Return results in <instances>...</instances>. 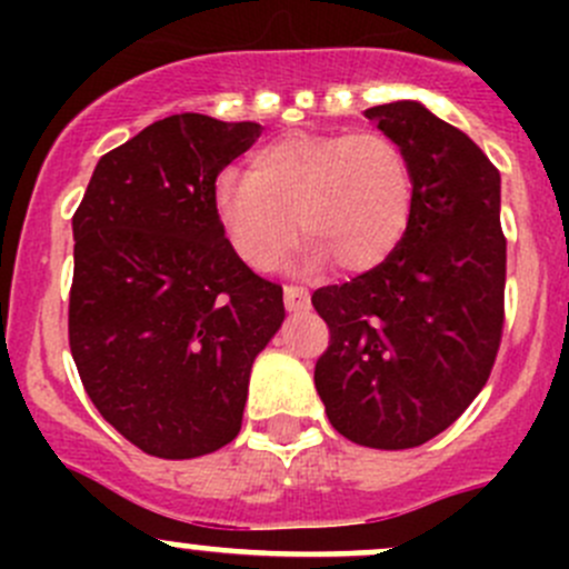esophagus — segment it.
Wrapping results in <instances>:
<instances>
[{
	"mask_svg": "<svg viewBox=\"0 0 569 569\" xmlns=\"http://www.w3.org/2000/svg\"><path fill=\"white\" fill-rule=\"evenodd\" d=\"M283 300L289 311H306V308L311 306V295H308V289H302V286H286Z\"/></svg>",
	"mask_w": 569,
	"mask_h": 569,
	"instance_id": "esophagus-1",
	"label": "esophagus"
}]
</instances>
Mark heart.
<instances>
[{
  "instance_id": "b5f03b06",
  "label": "heart",
  "mask_w": 569,
  "mask_h": 569,
  "mask_svg": "<svg viewBox=\"0 0 569 569\" xmlns=\"http://www.w3.org/2000/svg\"><path fill=\"white\" fill-rule=\"evenodd\" d=\"M217 217L252 269H274L308 239V258L363 272L391 256L412 211V168L386 131L278 137L250 157L248 176L217 181Z\"/></svg>"
}]
</instances>
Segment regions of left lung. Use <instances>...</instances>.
Wrapping results in <instances>:
<instances>
[{"label": "left lung", "instance_id": "left-lung-1", "mask_svg": "<svg viewBox=\"0 0 569 569\" xmlns=\"http://www.w3.org/2000/svg\"><path fill=\"white\" fill-rule=\"evenodd\" d=\"M363 114L405 148L412 211L386 261L313 291L330 327L313 382L343 438L396 451L449 429L496 363L507 286L501 176L418 101Z\"/></svg>", "mask_w": 569, "mask_h": 569}]
</instances>
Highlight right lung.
Listing matches in <instances>:
<instances>
[{
    "label": "right lung",
    "instance_id": "obj_1",
    "mask_svg": "<svg viewBox=\"0 0 569 569\" xmlns=\"http://www.w3.org/2000/svg\"><path fill=\"white\" fill-rule=\"evenodd\" d=\"M261 126L170 114L96 164L73 214L68 343L96 410L129 443L192 460L242 429L250 369L283 289L237 256L217 176Z\"/></svg>",
    "mask_w": 569,
    "mask_h": 569
}]
</instances>
